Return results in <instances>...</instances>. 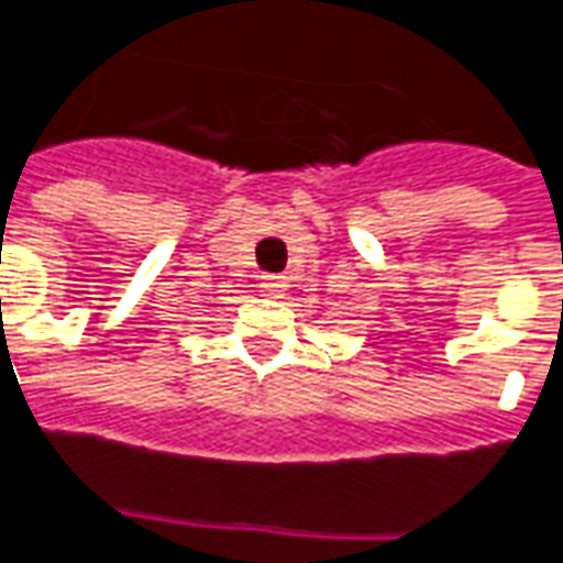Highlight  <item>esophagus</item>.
I'll return each instance as SVG.
<instances>
[{"instance_id":"34e87169","label":"esophagus","mask_w":563,"mask_h":563,"mask_svg":"<svg viewBox=\"0 0 563 563\" xmlns=\"http://www.w3.org/2000/svg\"><path fill=\"white\" fill-rule=\"evenodd\" d=\"M260 288L266 290V294H278V290L285 288V275H275V273L260 275Z\"/></svg>"}]
</instances>
